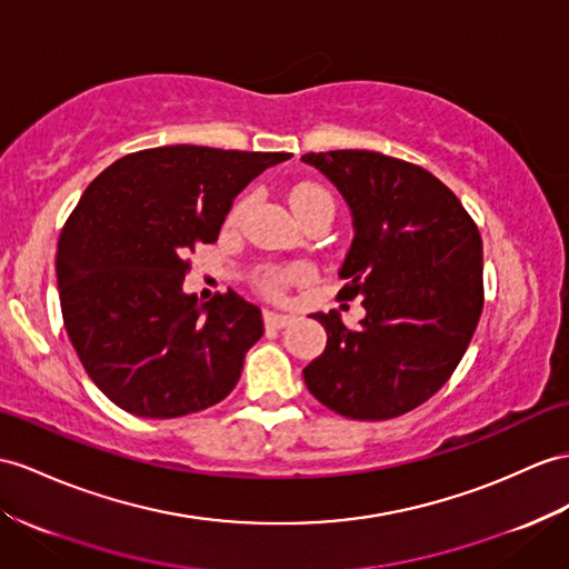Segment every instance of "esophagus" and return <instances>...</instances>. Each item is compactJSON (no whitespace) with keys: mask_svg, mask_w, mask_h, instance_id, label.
<instances>
[{"mask_svg":"<svg viewBox=\"0 0 569 569\" xmlns=\"http://www.w3.org/2000/svg\"><path fill=\"white\" fill-rule=\"evenodd\" d=\"M262 318H266V326L268 328H287L289 323H292V316H284V313H277V311H266L262 313Z\"/></svg>","mask_w":569,"mask_h":569,"instance_id":"obj_1","label":"esophagus"}]
</instances>
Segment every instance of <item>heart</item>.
<instances>
[{"label": "heart", "instance_id": "1", "mask_svg": "<svg viewBox=\"0 0 569 569\" xmlns=\"http://www.w3.org/2000/svg\"><path fill=\"white\" fill-rule=\"evenodd\" d=\"M246 202H248V196H241L237 202L231 204V210H229L231 224H233V221H239V217L243 214ZM289 202H292L297 214L316 210V207H330V210H332L330 192L323 186L311 183V180H303V183L295 186L292 192H289ZM303 274H307V272H303L301 268H270V270H262L258 274V287L270 297H282L284 289L289 284L299 282Z\"/></svg>", "mask_w": 569, "mask_h": 569}]
</instances>
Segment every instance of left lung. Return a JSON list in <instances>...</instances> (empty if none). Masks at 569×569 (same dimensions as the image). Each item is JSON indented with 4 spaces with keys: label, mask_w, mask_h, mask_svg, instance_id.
I'll use <instances>...</instances> for the list:
<instances>
[{
    "label": "left lung",
    "mask_w": 569,
    "mask_h": 569,
    "mask_svg": "<svg viewBox=\"0 0 569 569\" xmlns=\"http://www.w3.org/2000/svg\"><path fill=\"white\" fill-rule=\"evenodd\" d=\"M348 200L355 241L338 297H365L345 326L313 313L328 342L303 369L316 400L350 420L400 418L459 367L482 313V239L461 200L422 166L367 149L303 154Z\"/></svg>",
    "instance_id": "obj_1"
}]
</instances>
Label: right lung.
<instances>
[{
	"label": "right lung",
	"instance_id": "obj_1",
	"mask_svg": "<svg viewBox=\"0 0 569 569\" xmlns=\"http://www.w3.org/2000/svg\"><path fill=\"white\" fill-rule=\"evenodd\" d=\"M292 154L196 144L142 149L96 176L58 241L67 336L91 381L140 418H183L227 398L262 336L233 289L183 295L190 253L214 243L233 198Z\"/></svg>",
	"mask_w": 569,
	"mask_h": 569
}]
</instances>
